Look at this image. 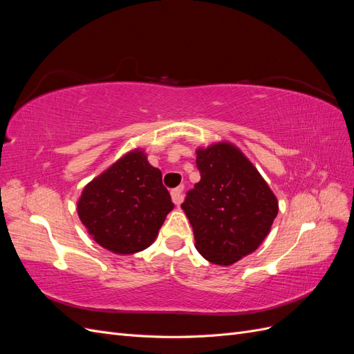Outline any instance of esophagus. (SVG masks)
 Returning a JSON list of instances; mask_svg holds the SVG:
<instances>
[{"instance_id": "esophagus-1", "label": "esophagus", "mask_w": 354, "mask_h": 354, "mask_svg": "<svg viewBox=\"0 0 354 354\" xmlns=\"http://www.w3.org/2000/svg\"><path fill=\"white\" fill-rule=\"evenodd\" d=\"M185 186H178L176 189L171 190V198H173V202L176 203V205H180L181 202H183L185 199Z\"/></svg>"}]
</instances>
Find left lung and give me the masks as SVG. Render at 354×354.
I'll list each match as a JSON object with an SVG mask.
<instances>
[{
    "mask_svg": "<svg viewBox=\"0 0 354 354\" xmlns=\"http://www.w3.org/2000/svg\"><path fill=\"white\" fill-rule=\"evenodd\" d=\"M201 180L181 203L198 252L212 264L230 266L252 254L279 211L273 190L230 142L196 149Z\"/></svg>",
    "mask_w": 354,
    "mask_h": 354,
    "instance_id": "obj_1",
    "label": "left lung"
}]
</instances>
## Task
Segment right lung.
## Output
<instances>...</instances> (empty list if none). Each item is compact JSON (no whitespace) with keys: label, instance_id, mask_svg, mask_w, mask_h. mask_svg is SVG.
<instances>
[{"label":"right lung","instance_id":"obj_1","mask_svg":"<svg viewBox=\"0 0 354 354\" xmlns=\"http://www.w3.org/2000/svg\"><path fill=\"white\" fill-rule=\"evenodd\" d=\"M174 203L162 173L136 147L85 185L77 202L81 223L95 243L118 255L151 246Z\"/></svg>","mask_w":354,"mask_h":354}]
</instances>
